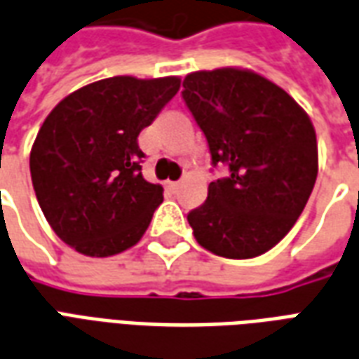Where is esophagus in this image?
Returning a JSON list of instances; mask_svg holds the SVG:
<instances>
[{
  "label": "esophagus",
  "instance_id": "esophagus-1",
  "mask_svg": "<svg viewBox=\"0 0 359 359\" xmlns=\"http://www.w3.org/2000/svg\"><path fill=\"white\" fill-rule=\"evenodd\" d=\"M168 185L172 187V189H180V182H170Z\"/></svg>",
  "mask_w": 359,
  "mask_h": 359
}]
</instances>
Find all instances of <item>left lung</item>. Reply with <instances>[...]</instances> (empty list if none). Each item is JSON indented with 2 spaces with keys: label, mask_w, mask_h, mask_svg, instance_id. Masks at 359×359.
<instances>
[{
  "label": "left lung",
  "mask_w": 359,
  "mask_h": 359,
  "mask_svg": "<svg viewBox=\"0 0 359 359\" xmlns=\"http://www.w3.org/2000/svg\"><path fill=\"white\" fill-rule=\"evenodd\" d=\"M182 95L208 141L212 164L229 168L187 214L195 239L233 260L268 252L312 195L318 177L312 120L287 91L252 70L191 72Z\"/></svg>",
  "instance_id": "8db88e82"
}]
</instances>
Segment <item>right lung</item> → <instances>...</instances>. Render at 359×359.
Returning <instances> with one entry per match:
<instances>
[{
	"instance_id": "1",
	"label": "right lung",
	"mask_w": 359,
	"mask_h": 359,
	"mask_svg": "<svg viewBox=\"0 0 359 359\" xmlns=\"http://www.w3.org/2000/svg\"><path fill=\"white\" fill-rule=\"evenodd\" d=\"M180 82L104 78L65 97L41 124L30 151L36 198L57 237L80 255H118L147 231L162 187L141 174L137 135Z\"/></svg>"
}]
</instances>
